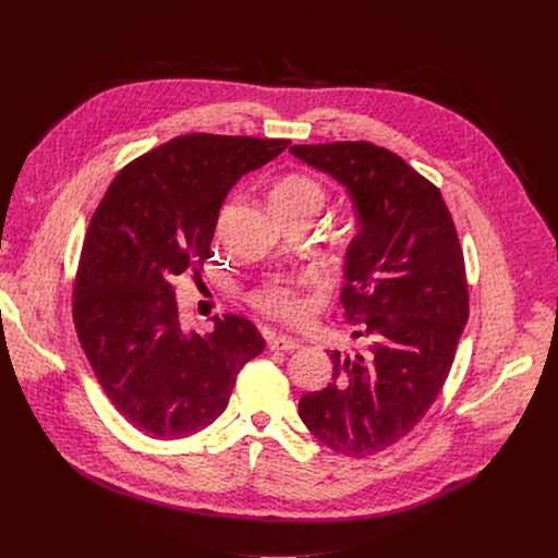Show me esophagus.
Returning a JSON list of instances; mask_svg holds the SVG:
<instances>
[{
  "label": "esophagus",
  "mask_w": 558,
  "mask_h": 558,
  "mask_svg": "<svg viewBox=\"0 0 558 558\" xmlns=\"http://www.w3.org/2000/svg\"><path fill=\"white\" fill-rule=\"evenodd\" d=\"M267 344L271 351H295L300 349V340L291 338V336H278V333H269L267 336Z\"/></svg>",
  "instance_id": "obj_1"
}]
</instances>
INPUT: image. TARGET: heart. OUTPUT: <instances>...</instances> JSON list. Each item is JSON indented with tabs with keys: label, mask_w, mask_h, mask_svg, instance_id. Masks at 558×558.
Instances as JSON below:
<instances>
[{
	"label": "heart",
	"mask_w": 558,
	"mask_h": 558,
	"mask_svg": "<svg viewBox=\"0 0 558 558\" xmlns=\"http://www.w3.org/2000/svg\"><path fill=\"white\" fill-rule=\"evenodd\" d=\"M271 203L278 205H323V190L308 177L300 174H287L282 177L276 187L271 190ZM254 302L258 308L284 317V320H298L304 313V302L295 291V284L291 280H271L263 289L256 291Z\"/></svg>",
	"instance_id": "obj_1"
}]
</instances>
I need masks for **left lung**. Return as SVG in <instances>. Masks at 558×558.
I'll use <instances>...</instances> for the list:
<instances>
[{
  "label": "left lung",
  "instance_id": "8db88e82",
  "mask_svg": "<svg viewBox=\"0 0 558 558\" xmlns=\"http://www.w3.org/2000/svg\"><path fill=\"white\" fill-rule=\"evenodd\" d=\"M289 151L353 203L340 300L353 338H368L364 351H331L329 386L302 395L298 413L315 439L362 459L407 437L437 400L468 323L463 254L439 190L390 149L338 141Z\"/></svg>",
  "mask_w": 558,
  "mask_h": 558
}]
</instances>
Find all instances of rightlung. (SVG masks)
I'll use <instances>...</instances> for the list:
<instances>
[{
    "label": "right lung",
    "mask_w": 558,
    "mask_h": 558,
    "mask_svg": "<svg viewBox=\"0 0 558 558\" xmlns=\"http://www.w3.org/2000/svg\"><path fill=\"white\" fill-rule=\"evenodd\" d=\"M284 138L185 134L138 156L108 187L78 260L72 315L112 407L143 435L183 439L218 420L238 373L265 351L241 315L183 329L174 280L211 258L229 190Z\"/></svg>",
    "instance_id": "add662e5"
}]
</instances>
